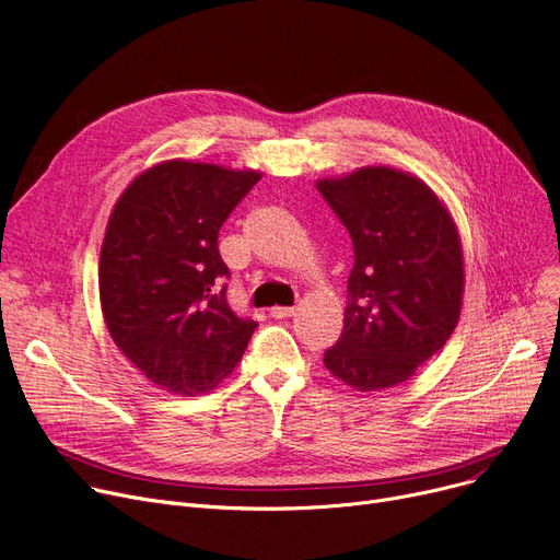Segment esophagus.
I'll use <instances>...</instances> for the list:
<instances>
[{
  "mask_svg": "<svg viewBox=\"0 0 560 560\" xmlns=\"http://www.w3.org/2000/svg\"><path fill=\"white\" fill-rule=\"evenodd\" d=\"M294 312H296L294 307H271L273 318H284V316H291Z\"/></svg>",
  "mask_w": 560,
  "mask_h": 560,
  "instance_id": "1",
  "label": "esophagus"
}]
</instances>
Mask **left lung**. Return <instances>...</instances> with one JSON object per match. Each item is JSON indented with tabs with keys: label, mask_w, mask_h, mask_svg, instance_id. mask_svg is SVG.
<instances>
[{
	"label": "left lung",
	"mask_w": 560,
	"mask_h": 560,
	"mask_svg": "<svg viewBox=\"0 0 560 560\" xmlns=\"http://www.w3.org/2000/svg\"><path fill=\"white\" fill-rule=\"evenodd\" d=\"M316 189L355 253L343 330L324 364L360 392L406 383L458 324L465 273L456 223L421 179L387 166L322 179Z\"/></svg>",
	"instance_id": "8db88e82"
}]
</instances>
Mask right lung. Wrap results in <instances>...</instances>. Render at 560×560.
Instances as JSON below:
<instances>
[{"mask_svg":"<svg viewBox=\"0 0 560 560\" xmlns=\"http://www.w3.org/2000/svg\"><path fill=\"white\" fill-rule=\"evenodd\" d=\"M259 177L173 159L139 175L112 211L100 255L102 314L156 387L205 394L246 351L257 324L228 303L219 230Z\"/></svg>","mask_w":560,"mask_h":560,"instance_id":"obj_1","label":"right lung"}]
</instances>
